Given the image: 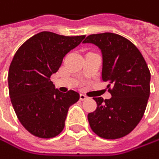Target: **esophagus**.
I'll return each mask as SVG.
<instances>
[{
  "label": "esophagus",
  "instance_id": "1",
  "mask_svg": "<svg viewBox=\"0 0 159 159\" xmlns=\"http://www.w3.org/2000/svg\"><path fill=\"white\" fill-rule=\"evenodd\" d=\"M88 99V96H86V95H84V94H80V100L81 101H85V100H87Z\"/></svg>",
  "mask_w": 159,
  "mask_h": 159
}]
</instances>
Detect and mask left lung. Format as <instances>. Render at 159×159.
<instances>
[{"mask_svg": "<svg viewBox=\"0 0 159 159\" xmlns=\"http://www.w3.org/2000/svg\"><path fill=\"white\" fill-rule=\"evenodd\" d=\"M83 43L102 53V80L112 98H93L97 109L88 115L91 129L103 139L115 140L131 132L146 109L150 95V70L139 49L127 38L104 32L89 35Z\"/></svg>", "mask_w": 159, "mask_h": 159, "instance_id": "1", "label": "left lung"}]
</instances>
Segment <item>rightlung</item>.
Here are the masks:
<instances>
[{
    "instance_id": "add662e5",
    "label": "right lung",
    "mask_w": 159,
    "mask_h": 159,
    "mask_svg": "<svg viewBox=\"0 0 159 159\" xmlns=\"http://www.w3.org/2000/svg\"><path fill=\"white\" fill-rule=\"evenodd\" d=\"M85 37L42 31L16 52L8 72L9 95L18 120L32 135L49 139L63 130L68 110L80 96L73 90L58 91L50 76Z\"/></svg>"
}]
</instances>
